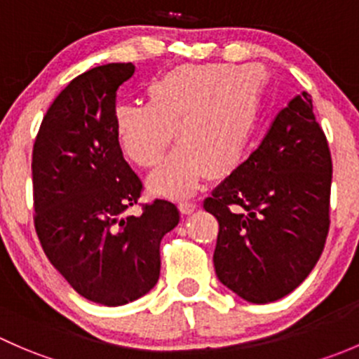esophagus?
I'll return each instance as SVG.
<instances>
[{
  "instance_id": "obj_1",
  "label": "esophagus",
  "mask_w": 359,
  "mask_h": 359,
  "mask_svg": "<svg viewBox=\"0 0 359 359\" xmlns=\"http://www.w3.org/2000/svg\"><path fill=\"white\" fill-rule=\"evenodd\" d=\"M179 208H180V212L184 213V215H191L193 212H196L198 205H196V203H191V201H180Z\"/></svg>"
}]
</instances>
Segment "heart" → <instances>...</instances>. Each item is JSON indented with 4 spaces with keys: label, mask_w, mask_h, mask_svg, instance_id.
<instances>
[{
    "label": "heart",
    "mask_w": 359,
    "mask_h": 359,
    "mask_svg": "<svg viewBox=\"0 0 359 359\" xmlns=\"http://www.w3.org/2000/svg\"><path fill=\"white\" fill-rule=\"evenodd\" d=\"M262 86L255 66L184 64L147 85L146 104L119 106V142L137 166H158L175 132L182 144L149 177L151 193L189 196L208 177L238 168L259 123Z\"/></svg>",
    "instance_id": "heart-1"
}]
</instances>
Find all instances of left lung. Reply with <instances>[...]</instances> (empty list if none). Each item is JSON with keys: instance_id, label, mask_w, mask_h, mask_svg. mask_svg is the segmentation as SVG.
<instances>
[{"instance_id": "8db88e82", "label": "left lung", "mask_w": 359, "mask_h": 359, "mask_svg": "<svg viewBox=\"0 0 359 359\" xmlns=\"http://www.w3.org/2000/svg\"><path fill=\"white\" fill-rule=\"evenodd\" d=\"M330 186L327 137L302 92L203 203L219 220L213 266L220 283L252 304L295 290L323 252Z\"/></svg>"}]
</instances>
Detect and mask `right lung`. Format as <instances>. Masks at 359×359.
I'll return each mask as SVG.
<instances>
[{"label": "right lung", "mask_w": 359, "mask_h": 359, "mask_svg": "<svg viewBox=\"0 0 359 359\" xmlns=\"http://www.w3.org/2000/svg\"><path fill=\"white\" fill-rule=\"evenodd\" d=\"M133 64L83 72L46 111L32 149L34 226L46 257L85 299L123 306L158 283L159 243L179 224L173 203L156 200L125 215L142 182L125 161L116 92Z\"/></svg>", "instance_id": "1"}]
</instances>
